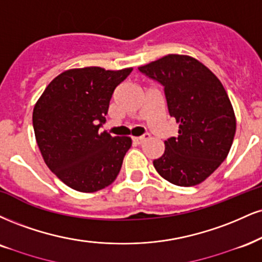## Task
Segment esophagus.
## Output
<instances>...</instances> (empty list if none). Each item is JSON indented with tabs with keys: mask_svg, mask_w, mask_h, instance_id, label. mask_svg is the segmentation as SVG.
<instances>
[{
	"mask_svg": "<svg viewBox=\"0 0 262 262\" xmlns=\"http://www.w3.org/2000/svg\"><path fill=\"white\" fill-rule=\"evenodd\" d=\"M146 139H149V134H144V135H141V137H134L133 141L135 144H141Z\"/></svg>",
	"mask_w": 262,
	"mask_h": 262,
	"instance_id": "esophagus-1",
	"label": "esophagus"
}]
</instances>
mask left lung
I'll return each instance as SVG.
<instances>
[{
  "mask_svg": "<svg viewBox=\"0 0 262 262\" xmlns=\"http://www.w3.org/2000/svg\"><path fill=\"white\" fill-rule=\"evenodd\" d=\"M139 72L162 85L169 116L179 125L154 167L179 187L204 182L225 161L235 134L234 111L221 81L198 59L182 55L165 56Z\"/></svg>",
  "mask_w": 262,
  "mask_h": 262,
  "instance_id": "8db88e82",
  "label": "left lung"
}]
</instances>
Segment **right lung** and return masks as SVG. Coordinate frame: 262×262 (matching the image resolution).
Instances as JSON below:
<instances>
[{"label":"right lung","mask_w":262,"mask_h":262,"mask_svg":"<svg viewBox=\"0 0 262 262\" xmlns=\"http://www.w3.org/2000/svg\"><path fill=\"white\" fill-rule=\"evenodd\" d=\"M132 71L69 69L47 85L34 107L33 127L43 161L69 188L94 193L117 178L132 139L99 129L113 91Z\"/></svg>","instance_id":"obj_1"}]
</instances>
